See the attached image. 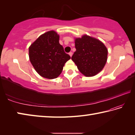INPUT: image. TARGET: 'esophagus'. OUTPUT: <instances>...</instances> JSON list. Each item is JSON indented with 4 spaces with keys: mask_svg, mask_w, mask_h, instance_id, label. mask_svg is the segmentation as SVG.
<instances>
[{
    "mask_svg": "<svg viewBox=\"0 0 135 135\" xmlns=\"http://www.w3.org/2000/svg\"><path fill=\"white\" fill-rule=\"evenodd\" d=\"M69 54V55H70L71 57L72 55H73V52H69V54Z\"/></svg>",
    "mask_w": 135,
    "mask_h": 135,
    "instance_id": "obj_1",
    "label": "esophagus"
}]
</instances>
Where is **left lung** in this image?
<instances>
[{"instance_id": "8db88e82", "label": "left lung", "mask_w": 135, "mask_h": 135, "mask_svg": "<svg viewBox=\"0 0 135 135\" xmlns=\"http://www.w3.org/2000/svg\"><path fill=\"white\" fill-rule=\"evenodd\" d=\"M75 47L71 59L81 74L92 77L101 71L108 56V49L101 41L84 35L75 38Z\"/></svg>"}]
</instances>
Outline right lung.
<instances>
[{"label": "right lung", "instance_id": "obj_1", "mask_svg": "<svg viewBox=\"0 0 135 135\" xmlns=\"http://www.w3.org/2000/svg\"><path fill=\"white\" fill-rule=\"evenodd\" d=\"M59 36L54 30L40 35L29 47V59L40 76L48 79L58 77L71 58L59 43Z\"/></svg>", "mask_w": 135, "mask_h": 135}]
</instances>
